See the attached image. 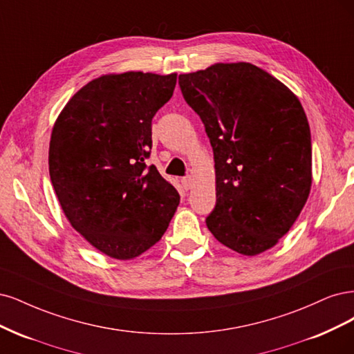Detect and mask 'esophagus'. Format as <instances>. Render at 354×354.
I'll return each instance as SVG.
<instances>
[{"mask_svg": "<svg viewBox=\"0 0 354 354\" xmlns=\"http://www.w3.org/2000/svg\"><path fill=\"white\" fill-rule=\"evenodd\" d=\"M180 182H182V187H184L185 189H189V188L192 187V178H191V176L182 178V179H180Z\"/></svg>", "mask_w": 354, "mask_h": 354, "instance_id": "1", "label": "esophagus"}]
</instances>
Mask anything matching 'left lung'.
<instances>
[{
  "mask_svg": "<svg viewBox=\"0 0 354 354\" xmlns=\"http://www.w3.org/2000/svg\"><path fill=\"white\" fill-rule=\"evenodd\" d=\"M179 86L213 148L207 227L236 253L266 252L290 231L312 187L310 128L299 98L250 63L179 75Z\"/></svg>",
  "mask_w": 354,
  "mask_h": 354,
  "instance_id": "8db88e82",
  "label": "left lung"
}]
</instances>
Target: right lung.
<instances>
[{
	"instance_id": "1",
	"label": "right lung",
	"mask_w": 354,
	"mask_h": 354,
	"mask_svg": "<svg viewBox=\"0 0 354 354\" xmlns=\"http://www.w3.org/2000/svg\"><path fill=\"white\" fill-rule=\"evenodd\" d=\"M176 73L127 72L86 84L51 133L48 165L71 225L101 253L128 260L167 230L179 194L154 165L151 120L174 95Z\"/></svg>"
}]
</instances>
